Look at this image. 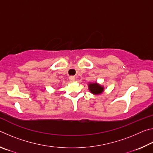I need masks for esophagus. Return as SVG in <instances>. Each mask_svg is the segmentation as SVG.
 I'll return each instance as SVG.
<instances>
[{"label": "esophagus", "mask_w": 153, "mask_h": 153, "mask_svg": "<svg viewBox=\"0 0 153 153\" xmlns=\"http://www.w3.org/2000/svg\"><path fill=\"white\" fill-rule=\"evenodd\" d=\"M69 81H70L71 82H74L75 81H76V77L70 76L69 77Z\"/></svg>", "instance_id": "34e87169"}]
</instances>
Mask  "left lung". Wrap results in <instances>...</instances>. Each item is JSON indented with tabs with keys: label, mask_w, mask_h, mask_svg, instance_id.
<instances>
[{
	"label": "left lung",
	"mask_w": 153,
	"mask_h": 153,
	"mask_svg": "<svg viewBox=\"0 0 153 153\" xmlns=\"http://www.w3.org/2000/svg\"><path fill=\"white\" fill-rule=\"evenodd\" d=\"M88 86L90 92L94 95L101 94L105 90L104 86H101L97 82H90Z\"/></svg>",
	"instance_id": "left-lung-1"
}]
</instances>
